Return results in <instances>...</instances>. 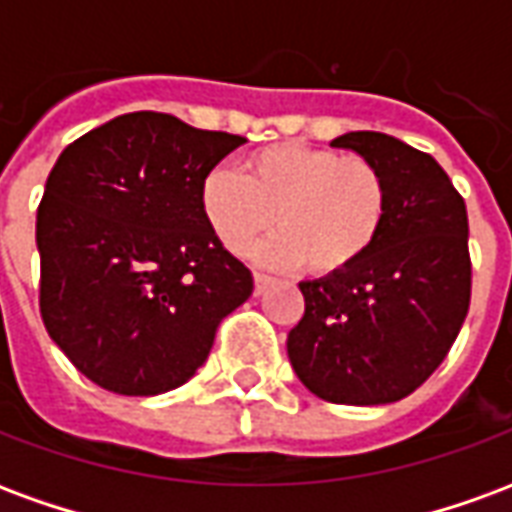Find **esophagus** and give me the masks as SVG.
<instances>
[{"label":"esophagus","instance_id":"34e87169","mask_svg":"<svg viewBox=\"0 0 512 512\" xmlns=\"http://www.w3.org/2000/svg\"><path fill=\"white\" fill-rule=\"evenodd\" d=\"M271 282H274V279L266 277V274H255V296H260V293H263V290H266Z\"/></svg>","mask_w":512,"mask_h":512}]
</instances>
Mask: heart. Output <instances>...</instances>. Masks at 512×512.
I'll use <instances>...</instances> for the list:
<instances>
[{"instance_id": "1", "label": "heart", "mask_w": 512, "mask_h": 512, "mask_svg": "<svg viewBox=\"0 0 512 512\" xmlns=\"http://www.w3.org/2000/svg\"><path fill=\"white\" fill-rule=\"evenodd\" d=\"M241 171L211 169L200 189L202 216L227 252L244 255L274 219L282 233L257 246L255 260L263 266L310 263L315 274H340L376 244L386 180L373 161L279 142L249 153Z\"/></svg>"}]
</instances>
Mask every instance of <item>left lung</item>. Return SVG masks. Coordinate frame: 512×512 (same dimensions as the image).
<instances>
[{
  "mask_svg": "<svg viewBox=\"0 0 512 512\" xmlns=\"http://www.w3.org/2000/svg\"><path fill=\"white\" fill-rule=\"evenodd\" d=\"M334 147L373 161L386 180L376 244L340 274L299 282L304 318L288 359L312 395L384 406L444 362L472 293L469 219L439 161L395 136L351 131Z\"/></svg>",
  "mask_w": 512,
  "mask_h": 512,
  "instance_id": "left-lung-1",
  "label": "left lung"
}]
</instances>
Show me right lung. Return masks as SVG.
<instances>
[{"mask_svg":"<svg viewBox=\"0 0 512 512\" xmlns=\"http://www.w3.org/2000/svg\"><path fill=\"white\" fill-rule=\"evenodd\" d=\"M244 136L131 112L62 150L35 241L40 315L79 373L117 395H161L211 354L216 326L252 296L200 208L205 175Z\"/></svg>","mask_w":512,"mask_h":512,"instance_id":"add662e5","label":"right lung"}]
</instances>
